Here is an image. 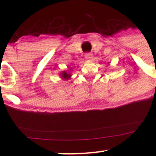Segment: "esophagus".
Returning <instances> with one entry per match:
<instances>
[{"instance_id":"obj_1","label":"esophagus","mask_w":156,"mask_h":156,"mask_svg":"<svg viewBox=\"0 0 156 156\" xmlns=\"http://www.w3.org/2000/svg\"><path fill=\"white\" fill-rule=\"evenodd\" d=\"M84 56H85L86 59L90 60V59H91L93 58V54L91 53H85Z\"/></svg>"}]
</instances>
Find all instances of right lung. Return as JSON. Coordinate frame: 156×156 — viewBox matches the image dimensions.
Here are the masks:
<instances>
[{
  "label": "right lung",
  "mask_w": 156,
  "mask_h": 156,
  "mask_svg": "<svg viewBox=\"0 0 156 156\" xmlns=\"http://www.w3.org/2000/svg\"><path fill=\"white\" fill-rule=\"evenodd\" d=\"M61 77H62L63 79H69V78H70L71 77V75L68 72H62V73H61Z\"/></svg>",
  "instance_id": "right-lung-1"
}]
</instances>
